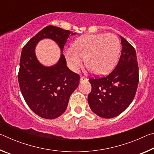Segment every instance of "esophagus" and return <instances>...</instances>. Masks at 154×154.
Segmentation results:
<instances>
[{
    "label": "esophagus",
    "mask_w": 154,
    "mask_h": 154,
    "mask_svg": "<svg viewBox=\"0 0 154 154\" xmlns=\"http://www.w3.org/2000/svg\"><path fill=\"white\" fill-rule=\"evenodd\" d=\"M88 79L87 78H85V77H82L80 78V83H83L85 82H87Z\"/></svg>",
    "instance_id": "34e87169"
}]
</instances>
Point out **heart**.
<instances>
[{
	"label": "heart",
	"instance_id": "1",
	"mask_svg": "<svg viewBox=\"0 0 154 154\" xmlns=\"http://www.w3.org/2000/svg\"><path fill=\"white\" fill-rule=\"evenodd\" d=\"M120 52V43L113 34L83 35L75 41L73 48L65 52L67 64L72 71L77 72L85 64L96 75H105L115 66Z\"/></svg>",
	"mask_w": 154,
	"mask_h": 154
}]
</instances>
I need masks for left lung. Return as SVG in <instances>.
<instances>
[{
	"mask_svg": "<svg viewBox=\"0 0 154 154\" xmlns=\"http://www.w3.org/2000/svg\"><path fill=\"white\" fill-rule=\"evenodd\" d=\"M122 53L116 67L103 77L91 78L92 91L88 101L94 113L103 118L122 113L132 103L139 83V66L134 48L124 37Z\"/></svg>",
	"mask_w": 154,
	"mask_h": 154,
	"instance_id": "obj_1",
	"label": "left lung"
}]
</instances>
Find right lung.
I'll return each instance as SVG.
<instances>
[{"instance_id":"1","label":"right lung","mask_w":154,"mask_h":154,"mask_svg":"<svg viewBox=\"0 0 154 154\" xmlns=\"http://www.w3.org/2000/svg\"><path fill=\"white\" fill-rule=\"evenodd\" d=\"M75 33L48 26L33 36L22 49L18 72L21 92L34 113L45 119H55L66 111L71 94L79 84L80 77L66 66L62 54L68 38ZM51 38L62 53L58 63L45 67L38 61L35 47L40 40Z\"/></svg>"}]
</instances>
